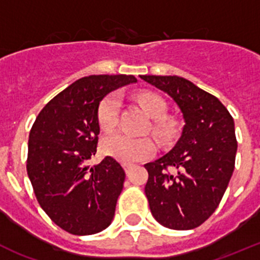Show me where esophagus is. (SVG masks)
<instances>
[{
  "label": "esophagus",
  "mask_w": 260,
  "mask_h": 260,
  "mask_svg": "<svg viewBox=\"0 0 260 260\" xmlns=\"http://www.w3.org/2000/svg\"><path fill=\"white\" fill-rule=\"evenodd\" d=\"M123 167H124L125 172H127V174H128V172H129V171H131V168H132L133 166L131 165V163H123Z\"/></svg>",
  "instance_id": "1"
}]
</instances>
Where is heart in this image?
I'll list each match as a JSON object with an SVG mask.
<instances>
[{"label":"heart","mask_w":260,"mask_h":260,"mask_svg":"<svg viewBox=\"0 0 260 260\" xmlns=\"http://www.w3.org/2000/svg\"><path fill=\"white\" fill-rule=\"evenodd\" d=\"M149 115L155 119L151 131L160 139H168L174 133L170 121L163 119L167 114V104L163 98L154 93H141L137 97ZM120 97L118 93H110L100 102L97 110L98 123L104 131H111L118 124ZM102 150L123 163H136L147 159L156 151V145L149 137H132L123 132L110 133L102 140Z\"/></svg>","instance_id":"heart-1"}]
</instances>
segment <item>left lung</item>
Instances as JSON below:
<instances>
[{
    "label": "left lung",
    "instance_id": "obj_1",
    "mask_svg": "<svg viewBox=\"0 0 260 260\" xmlns=\"http://www.w3.org/2000/svg\"><path fill=\"white\" fill-rule=\"evenodd\" d=\"M167 93L181 110L184 128L170 153L146 163L150 211L163 226H200L216 210L235 170V121L215 95L179 76L141 75ZM174 169L176 173H170Z\"/></svg>",
    "mask_w": 260,
    "mask_h": 260
}]
</instances>
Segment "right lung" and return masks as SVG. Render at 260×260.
Instances as JSON below:
<instances>
[{"instance_id":"add662e5","label":"right lung","mask_w":260,"mask_h":260,"mask_svg":"<svg viewBox=\"0 0 260 260\" xmlns=\"http://www.w3.org/2000/svg\"><path fill=\"white\" fill-rule=\"evenodd\" d=\"M132 75H90L55 95L29 132L27 172L35 196L51 220L76 236L111 224L125 172L111 156L89 167L97 153V110L111 90L136 83Z\"/></svg>"}]
</instances>
